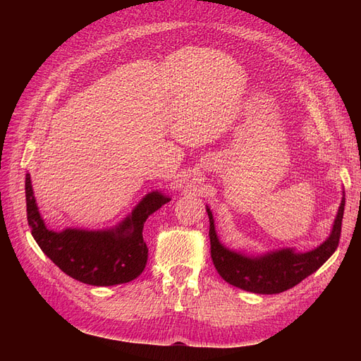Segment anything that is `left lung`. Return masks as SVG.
Wrapping results in <instances>:
<instances>
[{
  "label": "left lung",
  "instance_id": "left-lung-1",
  "mask_svg": "<svg viewBox=\"0 0 361 361\" xmlns=\"http://www.w3.org/2000/svg\"><path fill=\"white\" fill-rule=\"evenodd\" d=\"M343 211L345 191H342V202L329 238L313 250L301 253L295 248L286 247L259 255H248L245 251L228 248L220 241L215 231L212 211L209 206H206L209 216L211 257L214 265L223 280L239 289L262 295L285 292L313 274L333 256L341 238Z\"/></svg>",
  "mask_w": 361,
  "mask_h": 361
}]
</instances>
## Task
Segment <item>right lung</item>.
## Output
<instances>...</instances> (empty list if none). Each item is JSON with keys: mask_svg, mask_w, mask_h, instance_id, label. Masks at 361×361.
<instances>
[{"mask_svg": "<svg viewBox=\"0 0 361 361\" xmlns=\"http://www.w3.org/2000/svg\"><path fill=\"white\" fill-rule=\"evenodd\" d=\"M27 220L31 235L64 274L92 286H114L137 279L147 264L149 248L143 239L145 223L171 199L152 191L126 218L110 228L68 227L51 231L39 212L30 173L25 174Z\"/></svg>", "mask_w": 361, "mask_h": 361, "instance_id": "right-lung-1", "label": "right lung"}]
</instances>
